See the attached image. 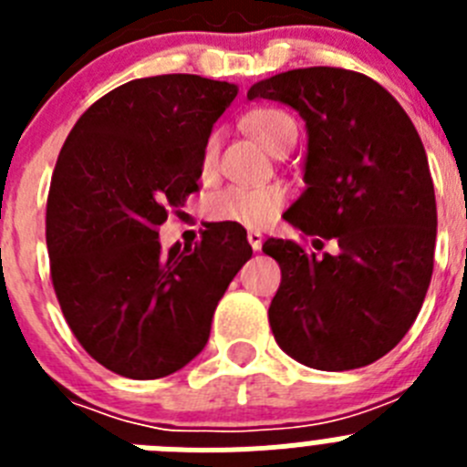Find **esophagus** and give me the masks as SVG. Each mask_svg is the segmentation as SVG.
<instances>
[{
	"label": "esophagus",
	"instance_id": "esophagus-1",
	"mask_svg": "<svg viewBox=\"0 0 467 467\" xmlns=\"http://www.w3.org/2000/svg\"><path fill=\"white\" fill-rule=\"evenodd\" d=\"M247 243L253 245V250H262L264 236L259 234V231H247Z\"/></svg>",
	"mask_w": 467,
	"mask_h": 467
}]
</instances>
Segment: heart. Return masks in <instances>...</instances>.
Listing matches in <instances>:
<instances>
[{
    "label": "heart",
    "instance_id": "1",
    "mask_svg": "<svg viewBox=\"0 0 467 467\" xmlns=\"http://www.w3.org/2000/svg\"><path fill=\"white\" fill-rule=\"evenodd\" d=\"M245 128L253 133L262 147L278 156L285 147L295 144L296 123L295 119L275 107H262L247 114ZM217 159H220V135L210 133L201 147L198 171L203 180H213L217 175ZM287 203V192L278 184H264V187H231L220 189L208 198L205 213L213 222L245 226V229H262L271 224Z\"/></svg>",
    "mask_w": 467,
    "mask_h": 467
}]
</instances>
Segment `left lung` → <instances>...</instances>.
<instances>
[{
    "label": "left lung",
    "instance_id": "left-lung-1",
    "mask_svg": "<svg viewBox=\"0 0 467 467\" xmlns=\"http://www.w3.org/2000/svg\"><path fill=\"white\" fill-rule=\"evenodd\" d=\"M295 107L308 128L306 192L285 220L311 238H269L280 266L269 323L301 365L344 372L372 365L402 341L432 275L435 189L407 111L353 69H290L247 90ZM327 240L334 255L319 254Z\"/></svg>",
    "mask_w": 467,
    "mask_h": 467
}]
</instances>
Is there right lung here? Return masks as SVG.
<instances>
[{"label": "right lung", "mask_w": 467, "mask_h": 467, "mask_svg": "<svg viewBox=\"0 0 467 467\" xmlns=\"http://www.w3.org/2000/svg\"><path fill=\"white\" fill-rule=\"evenodd\" d=\"M238 88L196 74L102 95L65 140L47 201L51 283L69 329L109 372L161 379L203 350L217 301L253 257L236 224L161 250L168 213L198 192L201 147Z\"/></svg>", "instance_id": "right-lung-1"}]
</instances>
